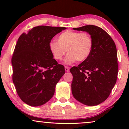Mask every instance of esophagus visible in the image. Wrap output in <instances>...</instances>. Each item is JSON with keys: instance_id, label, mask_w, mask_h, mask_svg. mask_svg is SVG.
<instances>
[{"instance_id": "obj_1", "label": "esophagus", "mask_w": 129, "mask_h": 129, "mask_svg": "<svg viewBox=\"0 0 129 129\" xmlns=\"http://www.w3.org/2000/svg\"><path fill=\"white\" fill-rule=\"evenodd\" d=\"M64 69H65V71L66 72H69L70 70V68H69V67H67V66H65L64 67Z\"/></svg>"}]
</instances>
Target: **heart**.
<instances>
[{
	"mask_svg": "<svg viewBox=\"0 0 129 129\" xmlns=\"http://www.w3.org/2000/svg\"><path fill=\"white\" fill-rule=\"evenodd\" d=\"M57 42L52 41L49 44V49L53 57L56 60H61L65 54L68 56L64 63L70 64L83 62L90 55L93 42L90 35L87 33L67 30L59 35Z\"/></svg>",
	"mask_w": 129,
	"mask_h": 129,
	"instance_id": "b5f03b06",
	"label": "heart"
}]
</instances>
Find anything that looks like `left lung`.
Returning a JSON list of instances; mask_svg holds the SVG:
<instances>
[{
	"instance_id": "1",
	"label": "left lung",
	"mask_w": 129,
	"mask_h": 129,
	"mask_svg": "<svg viewBox=\"0 0 129 129\" xmlns=\"http://www.w3.org/2000/svg\"><path fill=\"white\" fill-rule=\"evenodd\" d=\"M73 30L89 33L93 45L88 59L70 69L72 94L84 105H98L107 99L117 80L116 45L108 33L98 26L86 25Z\"/></svg>"
}]
</instances>
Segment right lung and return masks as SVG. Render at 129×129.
Masks as SVG:
<instances>
[{
	"label": "right lung",
	"instance_id": "obj_1",
	"mask_svg": "<svg viewBox=\"0 0 129 129\" xmlns=\"http://www.w3.org/2000/svg\"><path fill=\"white\" fill-rule=\"evenodd\" d=\"M64 27L39 26L20 35L12 58L13 82L21 100L39 106L53 96L56 86L65 73L49 49L53 37Z\"/></svg>",
	"mask_w": 129,
	"mask_h": 129
}]
</instances>
